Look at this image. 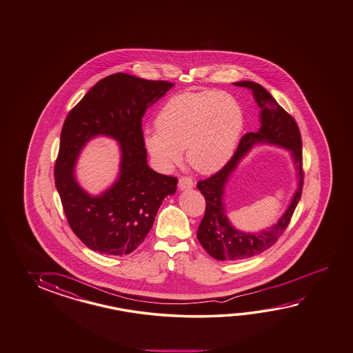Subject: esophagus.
<instances>
[{
    "instance_id": "34e87169",
    "label": "esophagus",
    "mask_w": 353,
    "mask_h": 353,
    "mask_svg": "<svg viewBox=\"0 0 353 353\" xmlns=\"http://www.w3.org/2000/svg\"><path fill=\"white\" fill-rule=\"evenodd\" d=\"M194 187L193 179L189 176H181L179 178V188L181 190H188Z\"/></svg>"
}]
</instances>
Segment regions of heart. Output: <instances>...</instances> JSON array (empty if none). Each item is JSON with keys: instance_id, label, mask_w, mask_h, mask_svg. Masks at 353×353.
<instances>
[{"instance_id": "1", "label": "heart", "mask_w": 353, "mask_h": 353, "mask_svg": "<svg viewBox=\"0 0 353 353\" xmlns=\"http://www.w3.org/2000/svg\"><path fill=\"white\" fill-rule=\"evenodd\" d=\"M243 124L242 106L228 92L184 91L161 106L157 130L144 132V144L163 166L178 163L187 149L192 168L213 173L233 155Z\"/></svg>"}]
</instances>
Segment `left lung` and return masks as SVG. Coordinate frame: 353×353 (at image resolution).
Returning <instances> with one entry per match:
<instances>
[{
    "mask_svg": "<svg viewBox=\"0 0 353 353\" xmlns=\"http://www.w3.org/2000/svg\"><path fill=\"white\" fill-rule=\"evenodd\" d=\"M234 85L253 91L256 104L261 108V128L256 132H248L242 137L233 157L219 172L207 179L199 180L196 184L205 198V213L196 236L208 254L218 261L244 259L270 248L288 227L303 188L302 138L296 120L276 103L262 85L253 81H239ZM256 142H270L290 150L296 163L300 181L290 207L274 226L259 234H243L230 224L225 214L222 194L228 175L234 171L242 155Z\"/></svg>",
    "mask_w": 353,
    "mask_h": 353,
    "instance_id": "8db88e82",
    "label": "left lung"
}]
</instances>
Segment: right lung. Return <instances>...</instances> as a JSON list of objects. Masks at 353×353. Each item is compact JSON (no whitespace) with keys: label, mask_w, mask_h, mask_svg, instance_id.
Wrapping results in <instances>:
<instances>
[{"label":"right lung","mask_w":353,"mask_h":353,"mask_svg":"<svg viewBox=\"0 0 353 353\" xmlns=\"http://www.w3.org/2000/svg\"><path fill=\"white\" fill-rule=\"evenodd\" d=\"M173 85L112 74L95 83L65 119L55 163L56 189L70 228L94 252L132 253L150 232L164 198L176 190V178L148 165L141 129L146 109ZM97 134L119 140L122 163L113 187L92 197L77 184L73 166L84 144Z\"/></svg>","instance_id":"right-lung-1"}]
</instances>
